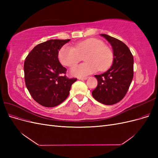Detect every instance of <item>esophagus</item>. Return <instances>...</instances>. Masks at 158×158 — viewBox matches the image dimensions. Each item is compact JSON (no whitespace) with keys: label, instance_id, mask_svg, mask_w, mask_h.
Listing matches in <instances>:
<instances>
[{"label":"esophagus","instance_id":"esophagus-1","mask_svg":"<svg viewBox=\"0 0 158 158\" xmlns=\"http://www.w3.org/2000/svg\"><path fill=\"white\" fill-rule=\"evenodd\" d=\"M87 79H88V77H84V78L79 77L78 78V80H87Z\"/></svg>","mask_w":158,"mask_h":158}]
</instances>
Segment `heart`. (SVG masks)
<instances>
[{
  "label": "heart",
  "instance_id": "obj_1",
  "mask_svg": "<svg viewBox=\"0 0 158 158\" xmlns=\"http://www.w3.org/2000/svg\"><path fill=\"white\" fill-rule=\"evenodd\" d=\"M84 57L85 63L74 66L70 73L78 77H85L99 70L104 71L111 66L113 55L111 49L103 42L95 38H89L76 44L74 48L64 45L59 52L60 63L66 66H73Z\"/></svg>",
  "mask_w": 158,
  "mask_h": 158
}]
</instances>
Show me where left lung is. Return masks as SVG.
<instances>
[{
    "mask_svg": "<svg viewBox=\"0 0 158 158\" xmlns=\"http://www.w3.org/2000/svg\"><path fill=\"white\" fill-rule=\"evenodd\" d=\"M111 44L113 60L111 68L95 75L98 85L92 93L94 98L104 105L115 104L125 97L133 78L134 59L128 47L121 41L106 34H100Z\"/></svg>",
    "mask_w": 158,
    "mask_h": 158,
    "instance_id": "left-lung-1",
    "label": "left lung"
}]
</instances>
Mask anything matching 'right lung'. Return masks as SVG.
<instances>
[{
  "label": "right lung",
  "mask_w": 158,
  "mask_h": 158,
  "mask_svg": "<svg viewBox=\"0 0 158 158\" xmlns=\"http://www.w3.org/2000/svg\"><path fill=\"white\" fill-rule=\"evenodd\" d=\"M70 40H51L38 44L24 62L26 88L36 102L47 107L59 106L67 98L71 85L77 79H69L66 69L59 60V51Z\"/></svg>",
  "instance_id": "1"
}]
</instances>
